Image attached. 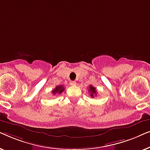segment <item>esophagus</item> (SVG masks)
Segmentation results:
<instances>
[{"label": "esophagus", "instance_id": "obj_1", "mask_svg": "<svg viewBox=\"0 0 150 150\" xmlns=\"http://www.w3.org/2000/svg\"><path fill=\"white\" fill-rule=\"evenodd\" d=\"M69 84H70L71 85L74 86V85H76V83L75 81H70V83H69Z\"/></svg>", "mask_w": 150, "mask_h": 150}]
</instances>
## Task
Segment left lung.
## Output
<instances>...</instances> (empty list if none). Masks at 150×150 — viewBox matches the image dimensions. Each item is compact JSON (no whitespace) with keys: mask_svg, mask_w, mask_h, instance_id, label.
<instances>
[{"mask_svg":"<svg viewBox=\"0 0 150 150\" xmlns=\"http://www.w3.org/2000/svg\"><path fill=\"white\" fill-rule=\"evenodd\" d=\"M89 91L90 96H91V98H94V96H97V91H96V87H93L92 85L89 86Z\"/></svg>","mask_w":150,"mask_h":150,"instance_id":"left-lung-1","label":"left lung"}]
</instances>
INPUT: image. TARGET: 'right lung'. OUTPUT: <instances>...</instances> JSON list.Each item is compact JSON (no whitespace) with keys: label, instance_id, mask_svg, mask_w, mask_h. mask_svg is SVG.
<instances>
[{"label":"right lung","instance_id":"1","mask_svg":"<svg viewBox=\"0 0 150 150\" xmlns=\"http://www.w3.org/2000/svg\"><path fill=\"white\" fill-rule=\"evenodd\" d=\"M65 90V88L63 87V85H59L57 86L56 87L54 88V89L52 91V93L53 95H55V94H61L62 92Z\"/></svg>","mask_w":150,"mask_h":150}]
</instances>
